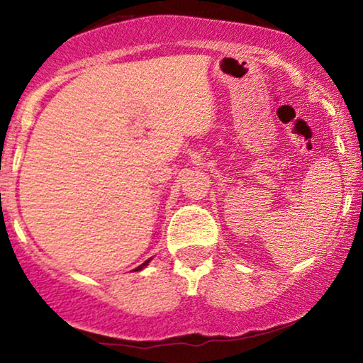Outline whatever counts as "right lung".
<instances>
[{"label":"right lung","instance_id":"obj_1","mask_svg":"<svg viewBox=\"0 0 363 363\" xmlns=\"http://www.w3.org/2000/svg\"><path fill=\"white\" fill-rule=\"evenodd\" d=\"M152 261V257H150V259H147L145 262H143V264H140V266H138V267H135V269H133V271H142L143 269V267H145V266H148V262H150Z\"/></svg>","mask_w":363,"mask_h":363}]
</instances>
